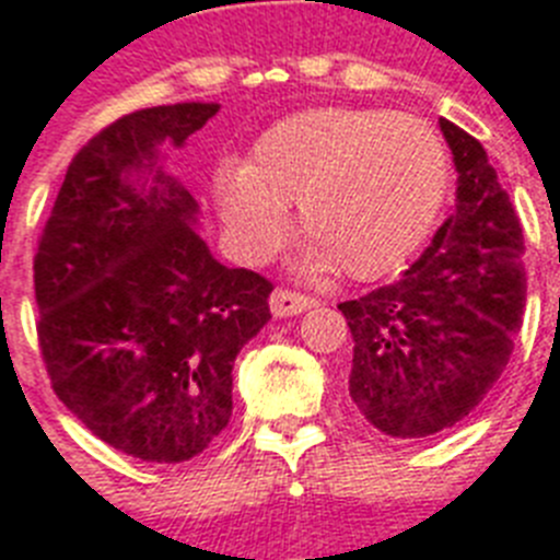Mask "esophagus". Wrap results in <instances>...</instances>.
I'll return each instance as SVG.
<instances>
[{
    "label": "esophagus",
    "mask_w": 560,
    "mask_h": 560,
    "mask_svg": "<svg viewBox=\"0 0 560 560\" xmlns=\"http://www.w3.org/2000/svg\"><path fill=\"white\" fill-rule=\"evenodd\" d=\"M313 299L302 293H290V290H272L270 295V310L276 318H288V316H302L304 310L313 307Z\"/></svg>",
    "instance_id": "obj_1"
}]
</instances>
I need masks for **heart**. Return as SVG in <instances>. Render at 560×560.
<instances>
[{
    "label": "heart",
    "instance_id": "obj_1",
    "mask_svg": "<svg viewBox=\"0 0 560 560\" xmlns=\"http://www.w3.org/2000/svg\"><path fill=\"white\" fill-rule=\"evenodd\" d=\"M450 187L441 136L410 113L310 107L258 136L247 164H224L215 192L253 261L270 256L299 205L307 233L295 270L338 267L359 281L396 270L430 236Z\"/></svg>",
    "mask_w": 560,
    "mask_h": 560
}]
</instances>
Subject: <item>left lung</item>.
Returning a JSON list of instances; mask_svg holds the SVG:
<instances>
[{"instance_id": "1", "label": "left lung", "mask_w": 560, "mask_h": 560, "mask_svg": "<svg viewBox=\"0 0 560 560\" xmlns=\"http://www.w3.org/2000/svg\"><path fill=\"white\" fill-rule=\"evenodd\" d=\"M455 210L404 279L338 304L352 332L350 398L375 430L427 439L476 410L521 327L524 233L478 139L441 119Z\"/></svg>"}]
</instances>
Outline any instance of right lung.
Wrapping results in <instances>:
<instances>
[{"mask_svg": "<svg viewBox=\"0 0 560 560\" xmlns=\"http://www.w3.org/2000/svg\"><path fill=\"white\" fill-rule=\"evenodd\" d=\"M219 105L121 116L70 162L33 284L39 347L59 401L88 430L150 464L208 450L233 416V364L270 322L272 284L224 267L199 205L164 171Z\"/></svg>", "mask_w": 560, "mask_h": 560, "instance_id": "1", "label": "right lung"}]
</instances>
